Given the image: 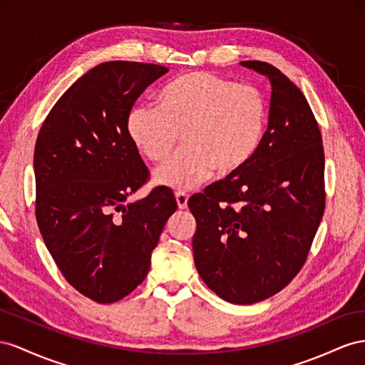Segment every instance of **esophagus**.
I'll return each mask as SVG.
<instances>
[{"label":"esophagus","mask_w":365,"mask_h":365,"mask_svg":"<svg viewBox=\"0 0 365 365\" xmlns=\"http://www.w3.org/2000/svg\"><path fill=\"white\" fill-rule=\"evenodd\" d=\"M188 199H190V195L186 194V192H182V191H177V192H175L177 206H179L180 210H185V207L188 206Z\"/></svg>","instance_id":"1"}]
</instances>
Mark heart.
<instances>
[{"label": "heart", "instance_id": "1", "mask_svg": "<svg viewBox=\"0 0 365 365\" xmlns=\"http://www.w3.org/2000/svg\"><path fill=\"white\" fill-rule=\"evenodd\" d=\"M266 122L262 88L211 71H190L162 88L159 106H134L127 130L151 162L168 158L182 134L185 148L155 170L154 179L185 191L214 171L220 177L240 173L258 153Z\"/></svg>", "mask_w": 365, "mask_h": 365}]
</instances>
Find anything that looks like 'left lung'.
Here are the masks:
<instances>
[{
	"instance_id": "obj_1",
	"label": "left lung",
	"mask_w": 365,
	"mask_h": 365,
	"mask_svg": "<svg viewBox=\"0 0 365 365\" xmlns=\"http://www.w3.org/2000/svg\"><path fill=\"white\" fill-rule=\"evenodd\" d=\"M242 66L272 86L269 123L255 158L188 200L195 267L234 304L278 294L304 266L324 215V148L301 90L263 61Z\"/></svg>"
}]
</instances>
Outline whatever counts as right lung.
Here are the masks:
<instances>
[{"mask_svg":"<svg viewBox=\"0 0 365 365\" xmlns=\"http://www.w3.org/2000/svg\"><path fill=\"white\" fill-rule=\"evenodd\" d=\"M168 68L103 62L79 78L47 114L34 168L41 235L68 284L101 304L131 294L147 277L151 252L177 202L168 188L125 200L150 180L127 118Z\"/></svg>","mask_w":365,"mask_h":365,"instance_id":"add662e5","label":"right lung"}]
</instances>
